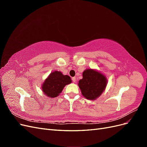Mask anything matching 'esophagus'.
I'll use <instances>...</instances> for the list:
<instances>
[{
  "label": "esophagus",
  "instance_id": "obj_1",
  "mask_svg": "<svg viewBox=\"0 0 147 147\" xmlns=\"http://www.w3.org/2000/svg\"><path fill=\"white\" fill-rule=\"evenodd\" d=\"M72 81H73L74 83L76 82V77H73V78H72Z\"/></svg>",
  "mask_w": 147,
  "mask_h": 147
}]
</instances>
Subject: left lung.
<instances>
[{
	"mask_svg": "<svg viewBox=\"0 0 147 147\" xmlns=\"http://www.w3.org/2000/svg\"><path fill=\"white\" fill-rule=\"evenodd\" d=\"M107 83L106 77L96 70L88 69L78 82L82 94L87 99L95 100L104 92Z\"/></svg>",
	"mask_w": 147,
	"mask_h": 147,
	"instance_id": "obj_1",
	"label": "left lung"
}]
</instances>
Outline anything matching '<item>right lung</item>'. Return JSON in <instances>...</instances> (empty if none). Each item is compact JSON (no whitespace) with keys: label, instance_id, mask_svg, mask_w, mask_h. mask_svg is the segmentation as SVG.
<instances>
[{"label":"right lung","instance_id":"1","mask_svg":"<svg viewBox=\"0 0 147 147\" xmlns=\"http://www.w3.org/2000/svg\"><path fill=\"white\" fill-rule=\"evenodd\" d=\"M72 82L69 75H64L59 71L51 72L42 84V91L44 94L50 97L59 96L65 85Z\"/></svg>","mask_w":147,"mask_h":147}]
</instances>
